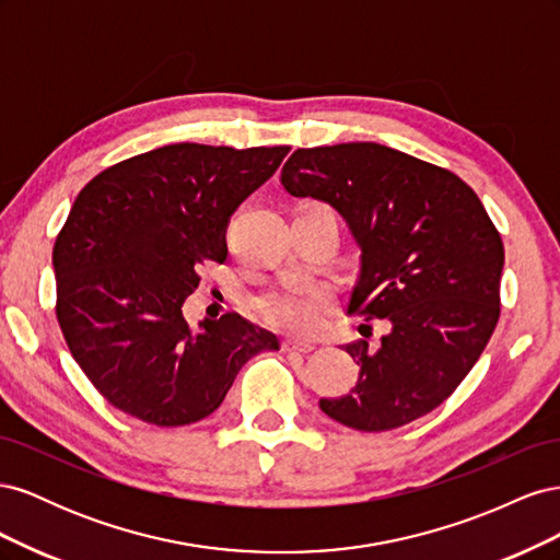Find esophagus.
Wrapping results in <instances>:
<instances>
[{
	"instance_id": "1",
	"label": "esophagus",
	"mask_w": 560,
	"mask_h": 560,
	"mask_svg": "<svg viewBox=\"0 0 560 560\" xmlns=\"http://www.w3.org/2000/svg\"><path fill=\"white\" fill-rule=\"evenodd\" d=\"M282 350L284 352H311L313 343L311 341H299V338H284Z\"/></svg>"
}]
</instances>
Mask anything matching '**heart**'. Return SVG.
Here are the masks:
<instances>
[{
  "mask_svg": "<svg viewBox=\"0 0 560 560\" xmlns=\"http://www.w3.org/2000/svg\"><path fill=\"white\" fill-rule=\"evenodd\" d=\"M334 308V294L325 284H287L254 301V311L268 327L290 334H313Z\"/></svg>",
  "mask_w": 560,
  "mask_h": 560,
  "instance_id": "1",
  "label": "heart"
}]
</instances>
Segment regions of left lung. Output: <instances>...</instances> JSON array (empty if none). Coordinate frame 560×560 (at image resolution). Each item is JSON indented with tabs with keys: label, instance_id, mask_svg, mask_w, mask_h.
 <instances>
[{
	"label": "left lung",
	"instance_id": "left-lung-1",
	"mask_svg": "<svg viewBox=\"0 0 560 560\" xmlns=\"http://www.w3.org/2000/svg\"><path fill=\"white\" fill-rule=\"evenodd\" d=\"M280 182L346 219L360 247L348 313L364 338L350 395L319 409L360 432L428 416L477 364L500 317L504 245L479 196L446 167L376 142L296 149ZM386 331L368 341L370 319Z\"/></svg>",
	"mask_w": 560,
	"mask_h": 560
}]
</instances>
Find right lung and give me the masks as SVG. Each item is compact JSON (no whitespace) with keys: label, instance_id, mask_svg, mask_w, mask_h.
Returning <instances> with one entry per match:
<instances>
[{"label":"right lung","instance_id":"add662e5","mask_svg":"<svg viewBox=\"0 0 560 560\" xmlns=\"http://www.w3.org/2000/svg\"><path fill=\"white\" fill-rule=\"evenodd\" d=\"M290 147L167 144L126 159L79 191L54 245L56 315L72 358L118 411L149 425L208 418L276 334L238 313L182 306L198 268L226 259V224Z\"/></svg>","mask_w":560,"mask_h":560}]
</instances>
